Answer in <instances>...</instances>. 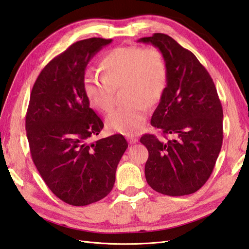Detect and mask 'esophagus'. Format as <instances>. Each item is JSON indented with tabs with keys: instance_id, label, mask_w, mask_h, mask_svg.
<instances>
[{
	"instance_id": "1",
	"label": "esophagus",
	"mask_w": 249,
	"mask_h": 249,
	"mask_svg": "<svg viewBox=\"0 0 249 249\" xmlns=\"http://www.w3.org/2000/svg\"><path fill=\"white\" fill-rule=\"evenodd\" d=\"M127 141H129L130 144H134V143H136L138 141V138L136 136H133V135H130V136L126 137Z\"/></svg>"
}]
</instances>
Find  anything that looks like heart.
<instances>
[{"instance_id": "1", "label": "heart", "mask_w": 249, "mask_h": 249, "mask_svg": "<svg viewBox=\"0 0 249 249\" xmlns=\"http://www.w3.org/2000/svg\"><path fill=\"white\" fill-rule=\"evenodd\" d=\"M103 76L86 72L83 90L90 105L107 113L114 107V90L123 87V107L111 112L106 124L113 132L137 134L146 120L147 103L160 100L167 85V64L155 47H118L109 51L100 63Z\"/></svg>"}]
</instances>
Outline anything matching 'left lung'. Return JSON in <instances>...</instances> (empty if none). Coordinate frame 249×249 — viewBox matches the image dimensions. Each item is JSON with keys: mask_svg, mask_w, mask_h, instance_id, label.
Masks as SVG:
<instances>
[{"mask_svg": "<svg viewBox=\"0 0 249 249\" xmlns=\"http://www.w3.org/2000/svg\"><path fill=\"white\" fill-rule=\"evenodd\" d=\"M138 42L159 49L167 64V85L150 124L173 139L145 134L147 184L157 192L182 196L196 192L212 173L220 153L223 111L214 82L192 52L162 33Z\"/></svg>", "mask_w": 249, "mask_h": 249, "instance_id": "1", "label": "left lung"}]
</instances>
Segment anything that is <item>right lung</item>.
I'll use <instances>...</instances> for the list:
<instances>
[{
    "instance_id": "1",
    "label": "right lung",
    "mask_w": 249,
    "mask_h": 249,
    "mask_svg": "<svg viewBox=\"0 0 249 249\" xmlns=\"http://www.w3.org/2000/svg\"><path fill=\"white\" fill-rule=\"evenodd\" d=\"M111 42L94 37L71 44L44 66L30 95L26 131L32 160L50 190L71 206L107 196L127 147L120 134L91 141L104 124L83 90L90 59Z\"/></svg>"
}]
</instances>
